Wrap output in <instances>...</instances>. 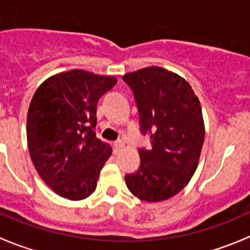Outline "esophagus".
Here are the masks:
<instances>
[{
  "instance_id": "1",
  "label": "esophagus",
  "mask_w": 250,
  "mask_h": 250,
  "mask_svg": "<svg viewBox=\"0 0 250 250\" xmlns=\"http://www.w3.org/2000/svg\"><path fill=\"white\" fill-rule=\"evenodd\" d=\"M122 147H123V143L121 140H117L113 143V151H115V152H118Z\"/></svg>"
}]
</instances>
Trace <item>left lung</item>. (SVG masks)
<instances>
[{
  "label": "left lung",
  "mask_w": 250,
  "mask_h": 250,
  "mask_svg": "<svg viewBox=\"0 0 250 250\" xmlns=\"http://www.w3.org/2000/svg\"><path fill=\"white\" fill-rule=\"evenodd\" d=\"M123 81L132 89L140 133L150 148L139 147L140 166L125 174L130 192L146 202H160L180 192L197 168L204 141L202 107L191 85L176 74L150 66Z\"/></svg>",
  "instance_id": "8db88e82"
}]
</instances>
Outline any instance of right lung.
Returning a JSON list of instances; mask_svg holds the SVG:
<instances>
[{"label": "right lung", "instance_id": "right-lung-1", "mask_svg": "<svg viewBox=\"0 0 250 250\" xmlns=\"http://www.w3.org/2000/svg\"><path fill=\"white\" fill-rule=\"evenodd\" d=\"M117 78L70 70L44 81L29 106L26 135L32 163L62 197L84 200L112 148L97 138V105Z\"/></svg>", "mask_w": 250, "mask_h": 250}]
</instances>
